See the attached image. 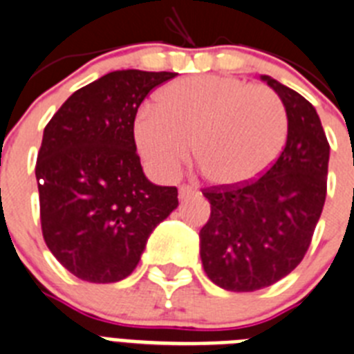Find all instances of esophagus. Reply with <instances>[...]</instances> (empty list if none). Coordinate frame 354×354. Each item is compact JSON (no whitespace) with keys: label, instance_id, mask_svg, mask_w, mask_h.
Wrapping results in <instances>:
<instances>
[{"label":"esophagus","instance_id":"obj_1","mask_svg":"<svg viewBox=\"0 0 354 354\" xmlns=\"http://www.w3.org/2000/svg\"><path fill=\"white\" fill-rule=\"evenodd\" d=\"M178 194H180V200H187V198H191V196H194L196 191H194V189H192V187L182 185V187H180V191H178Z\"/></svg>","mask_w":354,"mask_h":354}]
</instances>
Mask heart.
I'll list each match as a JSON object with an SVG mask.
<instances>
[{
    "instance_id": "b5f03b06",
    "label": "heart",
    "mask_w": 354,
    "mask_h": 354,
    "mask_svg": "<svg viewBox=\"0 0 354 354\" xmlns=\"http://www.w3.org/2000/svg\"><path fill=\"white\" fill-rule=\"evenodd\" d=\"M136 149L160 180L192 160L212 185L248 183L270 169L286 144L288 113L266 86L234 77H189L162 88L156 108L135 118Z\"/></svg>"
}]
</instances>
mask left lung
<instances>
[{"instance_id":"1","label":"left lung","mask_w":354,"mask_h":354,"mask_svg":"<svg viewBox=\"0 0 354 354\" xmlns=\"http://www.w3.org/2000/svg\"><path fill=\"white\" fill-rule=\"evenodd\" d=\"M288 113V138L272 167L254 182L210 187V218L200 230L205 273L228 292L272 286L310 248L328 191L329 144L317 109L268 75Z\"/></svg>"}]
</instances>
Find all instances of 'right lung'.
Segmentation results:
<instances>
[{"label":"right lung","instance_id":"right-lung-1","mask_svg":"<svg viewBox=\"0 0 354 354\" xmlns=\"http://www.w3.org/2000/svg\"><path fill=\"white\" fill-rule=\"evenodd\" d=\"M172 77L111 71L77 90L44 127L35 163L43 237L82 281L131 275L151 232L178 207L176 187L145 178L133 131L142 100Z\"/></svg>","mask_w":354,"mask_h":354}]
</instances>
